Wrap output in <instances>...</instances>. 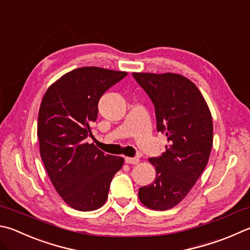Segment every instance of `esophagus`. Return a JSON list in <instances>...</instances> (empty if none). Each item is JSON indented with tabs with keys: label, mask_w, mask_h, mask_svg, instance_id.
I'll return each instance as SVG.
<instances>
[{
	"label": "esophagus",
	"mask_w": 250,
	"mask_h": 250,
	"mask_svg": "<svg viewBox=\"0 0 250 250\" xmlns=\"http://www.w3.org/2000/svg\"><path fill=\"white\" fill-rule=\"evenodd\" d=\"M125 161L126 164H138V163L140 162V160L138 157H125Z\"/></svg>",
	"instance_id": "esophagus-1"
}]
</instances>
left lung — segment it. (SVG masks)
<instances>
[{
  "mask_svg": "<svg viewBox=\"0 0 250 250\" xmlns=\"http://www.w3.org/2000/svg\"><path fill=\"white\" fill-rule=\"evenodd\" d=\"M155 107L158 132L166 151L148 162L154 183L141 187L139 199L152 210H168L187 196L206 168L213 143L210 109L191 81L175 73H132Z\"/></svg>",
  "mask_w": 250,
  "mask_h": 250,
  "instance_id": "left-lung-1",
  "label": "left lung"
}]
</instances>
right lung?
I'll list each match as a JSON object with an SVG mask.
<instances>
[{"label": "right lung", "instance_id": "right-lung-1", "mask_svg": "<svg viewBox=\"0 0 250 250\" xmlns=\"http://www.w3.org/2000/svg\"><path fill=\"white\" fill-rule=\"evenodd\" d=\"M126 72L85 66L50 86L40 105V156L57 192L71 208L94 211L104 206L124 158L104 154L85 142L96 121L98 102Z\"/></svg>", "mask_w": 250, "mask_h": 250}]
</instances>
